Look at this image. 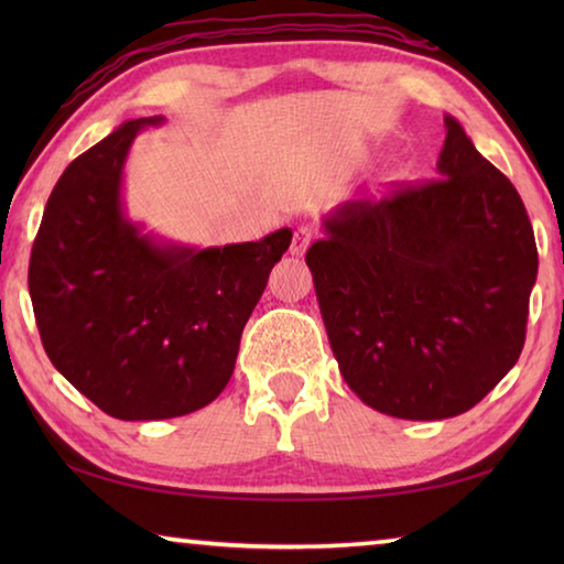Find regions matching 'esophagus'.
I'll list each match as a JSON object with an SVG mask.
<instances>
[{
	"label": "esophagus",
	"mask_w": 564,
	"mask_h": 564,
	"mask_svg": "<svg viewBox=\"0 0 564 564\" xmlns=\"http://www.w3.org/2000/svg\"><path fill=\"white\" fill-rule=\"evenodd\" d=\"M311 241H313V231H311V228H308V226H299V228H295L293 241H291V253H293V256H303L305 248L311 246Z\"/></svg>",
	"instance_id": "esophagus-1"
}]
</instances>
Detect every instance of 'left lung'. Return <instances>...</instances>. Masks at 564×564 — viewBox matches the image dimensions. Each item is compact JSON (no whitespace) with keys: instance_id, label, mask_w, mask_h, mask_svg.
Returning <instances> with one entry per match:
<instances>
[{"instance_id":"8db88e82","label":"left lung","mask_w":564,"mask_h":564,"mask_svg":"<svg viewBox=\"0 0 564 564\" xmlns=\"http://www.w3.org/2000/svg\"><path fill=\"white\" fill-rule=\"evenodd\" d=\"M305 253L340 376L403 420L455 417L518 362L538 246L518 191L445 113L437 178L323 216Z\"/></svg>"}]
</instances>
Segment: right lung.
<instances>
[{
	"mask_svg": "<svg viewBox=\"0 0 564 564\" xmlns=\"http://www.w3.org/2000/svg\"><path fill=\"white\" fill-rule=\"evenodd\" d=\"M164 117L123 121L74 159L46 202L30 295L54 368L119 420L188 415L234 376L246 321L291 246H188L144 231L123 204L133 139Z\"/></svg>",
	"mask_w": 564,
	"mask_h": 564,
	"instance_id": "obj_1",
	"label": "right lung"
}]
</instances>
